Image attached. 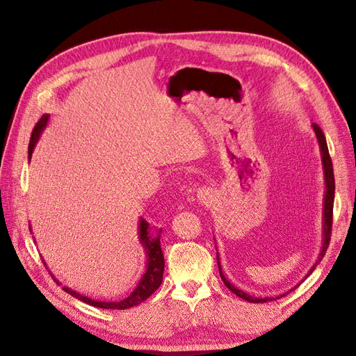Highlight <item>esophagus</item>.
<instances>
[{"label": "esophagus", "mask_w": 356, "mask_h": 356, "mask_svg": "<svg viewBox=\"0 0 356 356\" xmlns=\"http://www.w3.org/2000/svg\"><path fill=\"white\" fill-rule=\"evenodd\" d=\"M197 200L202 204H209L212 202V193L208 188H200L197 191Z\"/></svg>", "instance_id": "34e87169"}]
</instances>
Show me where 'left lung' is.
Here are the masks:
<instances>
[{
  "mask_svg": "<svg viewBox=\"0 0 356 356\" xmlns=\"http://www.w3.org/2000/svg\"><path fill=\"white\" fill-rule=\"evenodd\" d=\"M312 127H314V132L316 135V141L319 144V152H321V161H322V170H324V184H325V193H324V204H322V245H321V252L318 255V260L315 261V264L309 268L307 275L303 277L307 279L312 272L315 270V267L321 263L322 258H324L325 252H327V248L330 245V239H331V225H332V204H334V191H336V186H334V172H332V163H331V157H330V153H328V147H327V141H325V135L324 132L321 131V127L318 124H312ZM215 241V238H213ZM217 263H218V268H220V276L222 279L224 285L227 286L233 294H236L238 297L250 301V303H267V301H273V300H277V298H282L284 296H286L288 293H291V291H294L300 284H297L296 286H293L291 289H288L286 293L284 294H279L276 297H255V296H251L245 293V291L239 289L238 286H234L227 277H225L222 275V268H221V263H220V255H218V251H217Z\"/></svg>",
  "mask_w": 356,
  "mask_h": 356,
  "instance_id": "obj_1",
  "label": "left lung"
}]
</instances>
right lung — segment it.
<instances>
[{
  "label": "right lung",
  "mask_w": 356,
  "mask_h": 356,
  "mask_svg": "<svg viewBox=\"0 0 356 356\" xmlns=\"http://www.w3.org/2000/svg\"><path fill=\"white\" fill-rule=\"evenodd\" d=\"M47 122H49V114H44L41 117V120L37 123V126L34 127V131H32L29 148H28L29 161H31L32 153H34V148L38 143V139H40L42 131H44L46 126H47ZM160 234H161V229L160 230H153L144 218L139 220V222H138V239H139V243L143 245L144 251H145V257H147L145 272H144L143 277L139 279V282L135 286V289L126 298H123L120 301H101V300H93L90 297H86V296L80 294L79 291L71 289L65 285L62 286V289L65 291V293L71 294L72 297L84 301L86 305L101 307V309L124 310V309L141 305L143 301H145L160 286L161 279H163L165 258H163V252H161V248H160ZM51 276H53V273H51ZM53 279H55L56 284L62 285L55 276H53Z\"/></svg>",
  "instance_id": "add662e5"
}]
</instances>
